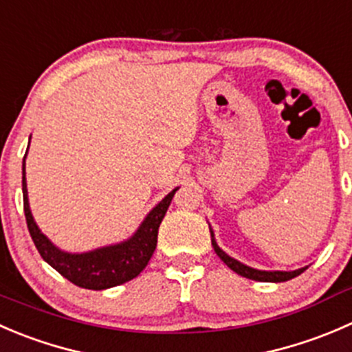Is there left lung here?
Masks as SVG:
<instances>
[{
    "mask_svg": "<svg viewBox=\"0 0 352 352\" xmlns=\"http://www.w3.org/2000/svg\"><path fill=\"white\" fill-rule=\"evenodd\" d=\"M208 228H210V226H208ZM210 239H212V246H214V250H215V253H217L219 258H221L222 262H224L226 265L229 267V269L234 270V272L239 274V276L246 277V279L258 280V283H286V280L294 279V277H298L299 274H302L306 269H308V267H302V269L289 270V272H287V270H258V269H253V267L245 265V263H241L239 260L229 256L228 253L224 252V250L219 248L212 228H210Z\"/></svg>",
    "mask_w": 352,
    "mask_h": 352,
    "instance_id": "8db88e82",
    "label": "left lung"
}]
</instances>
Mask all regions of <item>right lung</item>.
Listing matches in <instances>:
<instances>
[{
    "instance_id": "obj_1",
    "label": "right lung",
    "mask_w": 352,
    "mask_h": 352,
    "mask_svg": "<svg viewBox=\"0 0 352 352\" xmlns=\"http://www.w3.org/2000/svg\"><path fill=\"white\" fill-rule=\"evenodd\" d=\"M30 144V142H29ZM29 151V147H27ZM27 157V154H25ZM25 157L22 164V191H23V212H25L27 228H29L32 241L37 252L50 263L54 270H58L65 279L83 289L102 291L109 287L120 286L135 279L142 270L147 267L148 260L154 255L157 246V232L169 204L177 191L175 188L169 191L142 221L137 231L128 239L114 245L100 246L83 253H72L58 248L46 234L39 229L34 221L29 205V191H27L25 179Z\"/></svg>"
}]
</instances>
